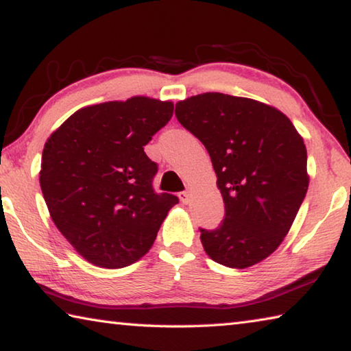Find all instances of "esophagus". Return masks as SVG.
Segmentation results:
<instances>
[{
    "label": "esophagus",
    "mask_w": 351,
    "mask_h": 351,
    "mask_svg": "<svg viewBox=\"0 0 351 351\" xmlns=\"http://www.w3.org/2000/svg\"><path fill=\"white\" fill-rule=\"evenodd\" d=\"M178 197H180V199H181V203H182V204H187V203H189V199H190V193L187 192V190H184V192H180V193H178Z\"/></svg>",
    "instance_id": "1"
}]
</instances>
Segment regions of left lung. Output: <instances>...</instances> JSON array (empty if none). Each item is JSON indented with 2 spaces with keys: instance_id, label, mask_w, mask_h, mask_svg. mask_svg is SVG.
<instances>
[{
  "instance_id": "8db88e82",
  "label": "left lung",
  "mask_w": 351,
  "mask_h": 351,
  "mask_svg": "<svg viewBox=\"0 0 351 351\" xmlns=\"http://www.w3.org/2000/svg\"><path fill=\"white\" fill-rule=\"evenodd\" d=\"M175 116L209 152L224 219L199 229L207 255L249 268L280 246L308 190L306 148L289 119L269 105L221 93L176 104Z\"/></svg>"
}]
</instances>
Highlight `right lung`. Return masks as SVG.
<instances>
[{"label":"right lung","mask_w":351,"mask_h":351,"mask_svg":"<svg viewBox=\"0 0 351 351\" xmlns=\"http://www.w3.org/2000/svg\"><path fill=\"white\" fill-rule=\"evenodd\" d=\"M173 116L150 97L75 111L47 139L40 187L52 221L74 249L100 268H123L152 247L171 193H156L158 164L144 152Z\"/></svg>","instance_id":"1"}]
</instances>
